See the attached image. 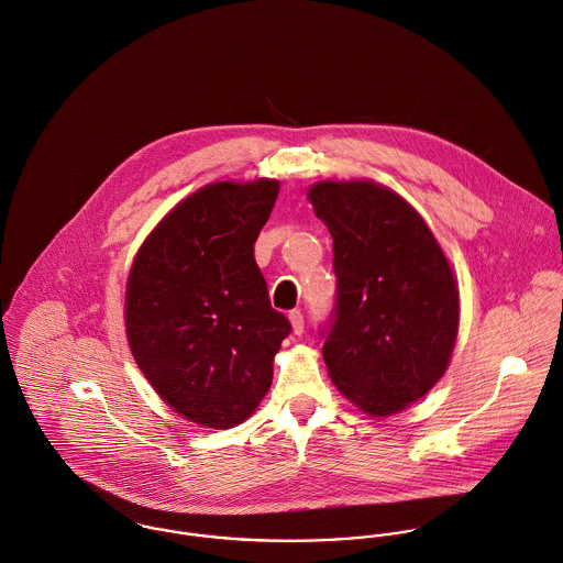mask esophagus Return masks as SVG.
<instances>
[{
	"label": "esophagus",
	"instance_id": "34e87169",
	"mask_svg": "<svg viewBox=\"0 0 563 563\" xmlns=\"http://www.w3.org/2000/svg\"><path fill=\"white\" fill-rule=\"evenodd\" d=\"M289 322H291L296 335H302V333H305V313H302L300 309L289 311Z\"/></svg>",
	"mask_w": 563,
	"mask_h": 563
}]
</instances>
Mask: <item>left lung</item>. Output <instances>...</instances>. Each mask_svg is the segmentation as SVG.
Segmentation results:
<instances>
[{
	"instance_id": "left-lung-1",
	"label": "left lung",
	"mask_w": 563,
	"mask_h": 563,
	"mask_svg": "<svg viewBox=\"0 0 563 563\" xmlns=\"http://www.w3.org/2000/svg\"><path fill=\"white\" fill-rule=\"evenodd\" d=\"M309 200L333 236L338 291L320 331L329 374L365 413H396L446 372L459 324L449 261L389 189L320 183Z\"/></svg>"
}]
</instances>
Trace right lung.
Instances as JSON below:
<instances>
[{"mask_svg":"<svg viewBox=\"0 0 563 563\" xmlns=\"http://www.w3.org/2000/svg\"><path fill=\"white\" fill-rule=\"evenodd\" d=\"M276 198V180L209 185L156 225L130 269L134 361L174 411L202 427L230 429L256 409L291 333L254 261Z\"/></svg>","mask_w":563,"mask_h":563,"instance_id":"obj_1","label":"right lung"}]
</instances>
